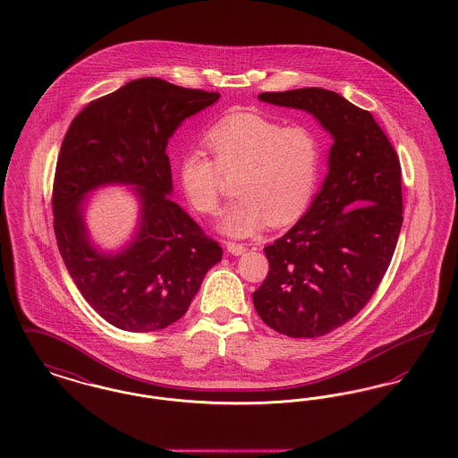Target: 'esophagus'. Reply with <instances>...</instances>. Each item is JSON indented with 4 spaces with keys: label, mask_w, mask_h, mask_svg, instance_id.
<instances>
[{
    "label": "esophagus",
    "mask_w": 458,
    "mask_h": 458,
    "mask_svg": "<svg viewBox=\"0 0 458 458\" xmlns=\"http://www.w3.org/2000/svg\"><path fill=\"white\" fill-rule=\"evenodd\" d=\"M226 249H228V252L233 254V256H240V254L245 252V245H242L239 242H232V240L226 242Z\"/></svg>",
    "instance_id": "1"
}]
</instances>
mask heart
Returning <instances> with one entry per match:
<instances>
[{"label":"heart","mask_w":458,"mask_h":458,"mask_svg":"<svg viewBox=\"0 0 458 458\" xmlns=\"http://www.w3.org/2000/svg\"><path fill=\"white\" fill-rule=\"evenodd\" d=\"M211 157L191 148L180 157L182 189L199 213H218L225 174H239V199L226 209L221 228L249 237L271 223L299 218L318 191L323 172V142L305 125H288L258 113H232L204 135Z\"/></svg>","instance_id":"b5f03b06"}]
</instances>
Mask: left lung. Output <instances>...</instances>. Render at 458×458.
I'll return each mask as SVG.
<instances>
[{"mask_svg":"<svg viewBox=\"0 0 458 458\" xmlns=\"http://www.w3.org/2000/svg\"><path fill=\"white\" fill-rule=\"evenodd\" d=\"M259 99L312 113L329 131V172L297 225L264 247L269 271L252 293L262 321L316 338L355 318L381 284L402 228V168L369 111L319 88Z\"/></svg>","mask_w":458,"mask_h":458,"instance_id":"obj_1","label":"left lung"}]
</instances>
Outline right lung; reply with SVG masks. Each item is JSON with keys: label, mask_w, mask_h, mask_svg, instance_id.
Here are the masks:
<instances>
[{"label": "right lung", "mask_w": 458, "mask_h": 458, "mask_svg": "<svg viewBox=\"0 0 458 458\" xmlns=\"http://www.w3.org/2000/svg\"><path fill=\"white\" fill-rule=\"evenodd\" d=\"M218 92L137 79L90 101L70 123L53 182L55 235L72 280L109 325L149 333L174 325L189 309L223 249L166 194L172 168L166 144L191 114ZM138 185L141 230L116 257L98 255L85 239L83 196L98 184Z\"/></svg>", "instance_id": "obj_1"}]
</instances>
